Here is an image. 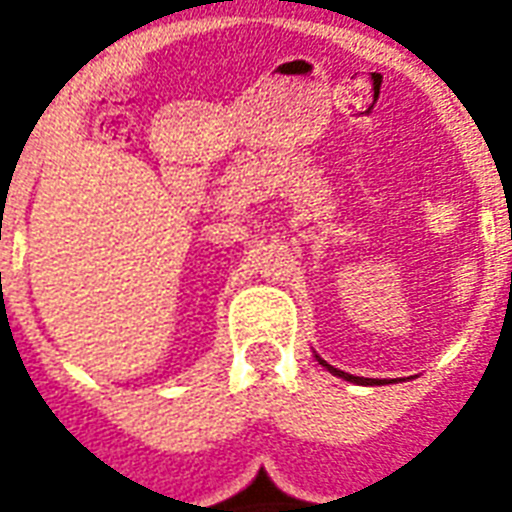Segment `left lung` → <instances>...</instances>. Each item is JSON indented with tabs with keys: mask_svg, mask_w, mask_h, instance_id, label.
I'll return each instance as SVG.
<instances>
[{
	"mask_svg": "<svg viewBox=\"0 0 512 512\" xmlns=\"http://www.w3.org/2000/svg\"><path fill=\"white\" fill-rule=\"evenodd\" d=\"M318 362H321L323 367H329V370H332L334 376L345 378V381H354V384H370V386H376V384H384V381H378V378H359V376H351V373H343V370H337V367L326 365V362H323L321 356H318Z\"/></svg>",
	"mask_w": 512,
	"mask_h": 512,
	"instance_id": "left-lung-1",
	"label": "left lung"
}]
</instances>
